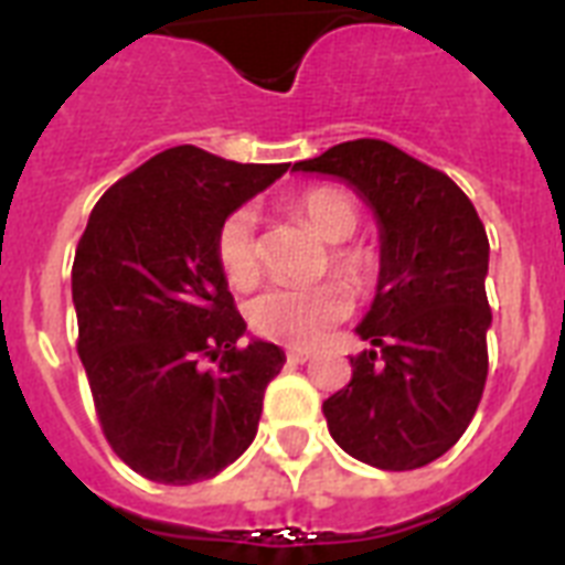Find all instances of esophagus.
<instances>
[{
    "label": "esophagus",
    "mask_w": 565,
    "mask_h": 565,
    "mask_svg": "<svg viewBox=\"0 0 565 565\" xmlns=\"http://www.w3.org/2000/svg\"><path fill=\"white\" fill-rule=\"evenodd\" d=\"M287 361H290V363H308L310 352H305V349H290V352H287Z\"/></svg>",
    "instance_id": "34e87169"
}]
</instances>
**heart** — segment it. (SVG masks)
<instances>
[{"mask_svg":"<svg viewBox=\"0 0 565 565\" xmlns=\"http://www.w3.org/2000/svg\"><path fill=\"white\" fill-rule=\"evenodd\" d=\"M290 213L322 243H331L326 269L340 275L358 292H370L375 287L381 275V255L370 243L349 239L361 225V204L349 190L331 184L301 190L290 202ZM213 255L222 278L234 290L252 287L264 269L255 213L248 207L231 211L216 228ZM344 285L334 278L305 290L269 287L246 305L248 326L273 343L317 345L331 328L352 313V292Z\"/></svg>","mask_w":565,"mask_h":565,"instance_id":"heart-1","label":"heart"}]
</instances>
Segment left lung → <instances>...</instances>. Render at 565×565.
I'll use <instances>...</instances> for the list:
<instances>
[{"mask_svg": "<svg viewBox=\"0 0 565 565\" xmlns=\"http://www.w3.org/2000/svg\"><path fill=\"white\" fill-rule=\"evenodd\" d=\"M296 170L345 179L381 222V281L358 334L375 349L326 398L328 430L361 463L407 472L434 463L469 428L490 354V239L446 172L386 140L331 146Z\"/></svg>", "mask_w": 565, "mask_h": 565, "instance_id": "8db88e82", "label": "left lung"}]
</instances>
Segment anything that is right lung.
Segmentation results:
<instances>
[{"label": "right lung", "instance_id": "add662e5", "mask_svg": "<svg viewBox=\"0 0 565 565\" xmlns=\"http://www.w3.org/2000/svg\"><path fill=\"white\" fill-rule=\"evenodd\" d=\"M287 167L172 146L90 211L73 260L75 349L108 446L149 481L213 478L255 439L284 352L260 340L237 345L246 322L213 239Z\"/></svg>", "mask_w": 565, "mask_h": 565}]
</instances>
